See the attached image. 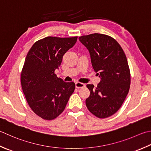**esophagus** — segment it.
Here are the masks:
<instances>
[{
  "label": "esophagus",
  "mask_w": 151,
  "mask_h": 151,
  "mask_svg": "<svg viewBox=\"0 0 151 151\" xmlns=\"http://www.w3.org/2000/svg\"><path fill=\"white\" fill-rule=\"evenodd\" d=\"M75 86H76V88H84L85 86V84L77 82L75 83Z\"/></svg>",
  "instance_id": "34e87169"
}]
</instances>
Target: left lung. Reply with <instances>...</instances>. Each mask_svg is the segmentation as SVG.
<instances>
[{
    "label": "left lung",
    "mask_w": 151,
    "mask_h": 151,
    "mask_svg": "<svg viewBox=\"0 0 151 151\" xmlns=\"http://www.w3.org/2000/svg\"><path fill=\"white\" fill-rule=\"evenodd\" d=\"M79 40L89 50L91 65L101 81L87 84L90 95L86 99L88 110L99 119L119 111L128 95L131 75L125 53L117 41L107 35H83Z\"/></svg>",
    "instance_id": "obj_1"
}]
</instances>
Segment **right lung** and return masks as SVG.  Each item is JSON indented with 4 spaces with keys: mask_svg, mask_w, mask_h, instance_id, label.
Segmentation results:
<instances>
[{
    "mask_svg": "<svg viewBox=\"0 0 151 151\" xmlns=\"http://www.w3.org/2000/svg\"><path fill=\"white\" fill-rule=\"evenodd\" d=\"M77 38L47 37L35 42L27 54L21 84L29 106L42 119L54 120L63 113L75 89L73 82L57 77L55 70Z\"/></svg>",
    "mask_w": 151,
    "mask_h": 151,
    "instance_id": "1",
    "label": "right lung"
}]
</instances>
